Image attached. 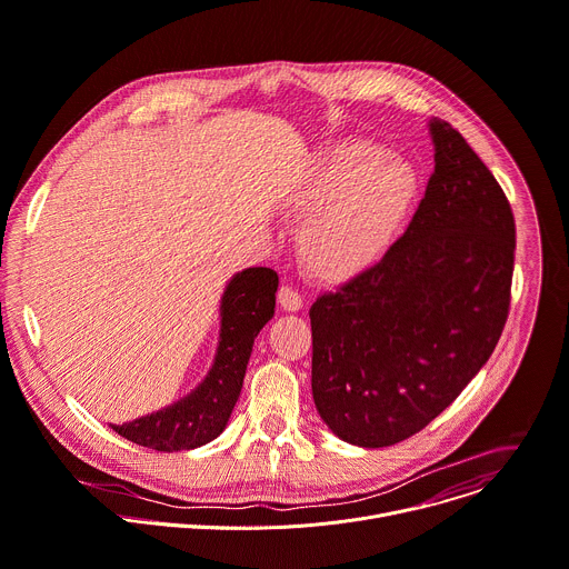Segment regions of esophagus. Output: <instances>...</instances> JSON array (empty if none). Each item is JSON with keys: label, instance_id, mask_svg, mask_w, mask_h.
I'll return each instance as SVG.
<instances>
[{"label": "esophagus", "instance_id": "esophagus-1", "mask_svg": "<svg viewBox=\"0 0 569 569\" xmlns=\"http://www.w3.org/2000/svg\"><path fill=\"white\" fill-rule=\"evenodd\" d=\"M279 306L286 313H297V311H301L303 297L292 286H281L279 288Z\"/></svg>", "mask_w": 569, "mask_h": 569}]
</instances>
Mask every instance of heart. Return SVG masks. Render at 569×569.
Returning <instances> with one entry per match:
<instances>
[{
    "mask_svg": "<svg viewBox=\"0 0 569 569\" xmlns=\"http://www.w3.org/2000/svg\"><path fill=\"white\" fill-rule=\"evenodd\" d=\"M418 188L412 166L379 144H333L286 194L288 209L306 218L299 231L303 261L327 279L368 266L403 227Z\"/></svg>",
    "mask_w": 569,
    "mask_h": 569,
    "instance_id": "obj_1",
    "label": "heart"
}]
</instances>
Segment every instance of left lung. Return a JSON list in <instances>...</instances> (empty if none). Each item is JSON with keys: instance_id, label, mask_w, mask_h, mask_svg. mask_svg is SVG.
I'll use <instances>...</instances> for the list:
<instances>
[{"instance_id": "left-lung-1", "label": "left lung", "mask_w": 569, "mask_h": 569, "mask_svg": "<svg viewBox=\"0 0 569 569\" xmlns=\"http://www.w3.org/2000/svg\"><path fill=\"white\" fill-rule=\"evenodd\" d=\"M436 170L403 236L311 306L313 401L356 447L422 431L488 363L515 261L510 203L465 138L429 120Z\"/></svg>"}]
</instances>
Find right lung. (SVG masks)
I'll list each match as a JSON object with an SVG mask.
<instances>
[{
	"instance_id": "1",
	"label": "right lung",
	"mask_w": 569,
	"mask_h": 569,
	"mask_svg": "<svg viewBox=\"0 0 569 569\" xmlns=\"http://www.w3.org/2000/svg\"><path fill=\"white\" fill-rule=\"evenodd\" d=\"M279 277L270 268L236 272L220 299V336L206 377L181 399L122 425L118 436L157 451H188L216 440L233 412L253 338L274 318Z\"/></svg>"
}]
</instances>
